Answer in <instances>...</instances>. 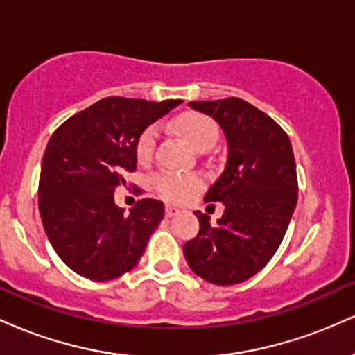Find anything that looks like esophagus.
<instances>
[{"label": "esophagus", "instance_id": "obj_1", "mask_svg": "<svg viewBox=\"0 0 355 355\" xmlns=\"http://www.w3.org/2000/svg\"><path fill=\"white\" fill-rule=\"evenodd\" d=\"M178 214H180V209H177V207H173V205H166L165 207V217L166 218H172Z\"/></svg>", "mask_w": 355, "mask_h": 355}]
</instances>
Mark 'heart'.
<instances>
[{"mask_svg": "<svg viewBox=\"0 0 355 355\" xmlns=\"http://www.w3.org/2000/svg\"><path fill=\"white\" fill-rule=\"evenodd\" d=\"M175 128L197 152H209L218 138V128L215 121L202 113H183L175 120ZM157 140V126H148L138 138L135 153L140 164L152 162ZM152 185L165 200L183 202L189 200L202 189V178L198 175L190 173H160L153 177Z\"/></svg>", "mask_w": 355, "mask_h": 355, "instance_id": "1", "label": "heart"}]
</instances>
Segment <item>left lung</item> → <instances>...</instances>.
Segmentation results:
<instances>
[{
  "label": "left lung",
  "mask_w": 355,
  "mask_h": 355,
  "mask_svg": "<svg viewBox=\"0 0 355 355\" xmlns=\"http://www.w3.org/2000/svg\"><path fill=\"white\" fill-rule=\"evenodd\" d=\"M214 118L227 140V164L205 193L225 210L183 245L191 270L207 282L234 285L267 266L282 242L297 205L295 158L287 133L254 105L240 98L190 101Z\"/></svg>",
  "instance_id": "1"
}]
</instances>
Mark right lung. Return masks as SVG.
I'll list each match as a JSON object with an SVG mask.
<instances>
[{"label":"right lung","instance_id":"obj_1","mask_svg":"<svg viewBox=\"0 0 355 355\" xmlns=\"http://www.w3.org/2000/svg\"><path fill=\"white\" fill-rule=\"evenodd\" d=\"M182 100L110 96L56 128L42 162L38 205L48 240L73 272L116 279L137 266L165 205L141 198L125 214L115 189L137 168V140Z\"/></svg>","mask_w":355,"mask_h":355}]
</instances>
